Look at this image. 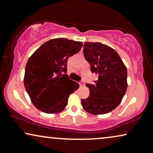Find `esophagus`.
<instances>
[{
	"instance_id": "obj_1",
	"label": "esophagus",
	"mask_w": 153,
	"mask_h": 153,
	"mask_svg": "<svg viewBox=\"0 0 153 153\" xmlns=\"http://www.w3.org/2000/svg\"><path fill=\"white\" fill-rule=\"evenodd\" d=\"M79 85H80V86H83L84 85V81H79Z\"/></svg>"
}]
</instances>
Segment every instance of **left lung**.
<instances>
[{
    "instance_id": "1",
    "label": "left lung",
    "mask_w": 153,
    "mask_h": 153,
    "mask_svg": "<svg viewBox=\"0 0 153 153\" xmlns=\"http://www.w3.org/2000/svg\"><path fill=\"white\" fill-rule=\"evenodd\" d=\"M83 54L91 72L99 78L94 84L86 83L90 95L81 99L82 106L92 114L108 113L120 104L126 94L127 69L116 51L104 44L86 42Z\"/></svg>"
}]
</instances>
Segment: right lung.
Wrapping results in <instances>:
<instances>
[{
  "mask_svg": "<svg viewBox=\"0 0 153 153\" xmlns=\"http://www.w3.org/2000/svg\"><path fill=\"white\" fill-rule=\"evenodd\" d=\"M83 43L54 39L35 51L25 66L24 85L35 107L48 114L58 113L67 105L69 95L79 88L67 73L70 56L81 50Z\"/></svg>",
  "mask_w": 153,
  "mask_h": 153,
  "instance_id": "1",
  "label": "right lung"
}]
</instances>
